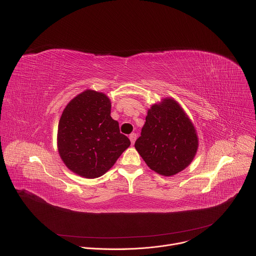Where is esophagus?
Returning a JSON list of instances; mask_svg holds the SVG:
<instances>
[{
    "instance_id": "esophagus-1",
    "label": "esophagus",
    "mask_w": 256,
    "mask_h": 256,
    "mask_svg": "<svg viewBox=\"0 0 256 256\" xmlns=\"http://www.w3.org/2000/svg\"><path fill=\"white\" fill-rule=\"evenodd\" d=\"M130 142H132V144H134V142H136V134L134 132L130 134Z\"/></svg>"
}]
</instances>
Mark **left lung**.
I'll return each instance as SVG.
<instances>
[{"mask_svg":"<svg viewBox=\"0 0 256 256\" xmlns=\"http://www.w3.org/2000/svg\"><path fill=\"white\" fill-rule=\"evenodd\" d=\"M134 148L150 169L173 176L192 162L198 148V132L184 108L167 97L148 110Z\"/></svg>","mask_w":256,"mask_h":256,"instance_id":"obj_1","label":"left lung"}]
</instances>
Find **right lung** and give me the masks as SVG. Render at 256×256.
<instances>
[{"mask_svg": "<svg viewBox=\"0 0 256 256\" xmlns=\"http://www.w3.org/2000/svg\"><path fill=\"white\" fill-rule=\"evenodd\" d=\"M110 110V99L90 89L64 107L58 126V150L72 172L90 179L100 177L130 147Z\"/></svg>", "mask_w": 256, "mask_h": 256, "instance_id": "1", "label": "right lung"}]
</instances>
